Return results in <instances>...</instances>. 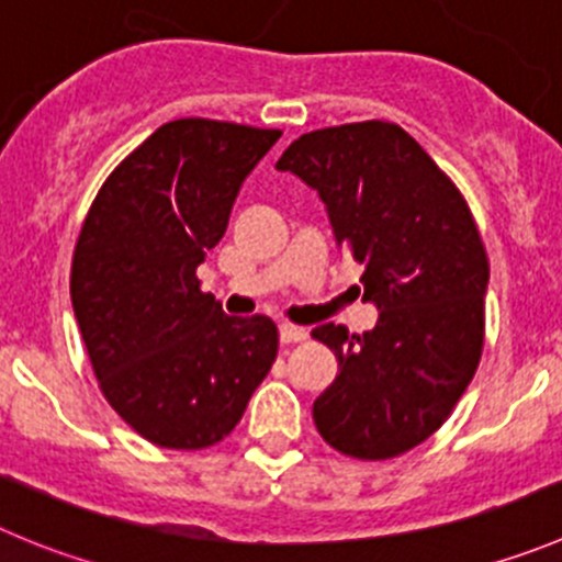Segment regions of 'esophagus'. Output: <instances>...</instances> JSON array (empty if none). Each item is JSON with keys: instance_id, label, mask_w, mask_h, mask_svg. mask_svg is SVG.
<instances>
[{"instance_id": "obj_1", "label": "esophagus", "mask_w": 562, "mask_h": 562, "mask_svg": "<svg viewBox=\"0 0 562 562\" xmlns=\"http://www.w3.org/2000/svg\"><path fill=\"white\" fill-rule=\"evenodd\" d=\"M307 338L305 327H296V324H280V340L282 344H299V340Z\"/></svg>"}]
</instances>
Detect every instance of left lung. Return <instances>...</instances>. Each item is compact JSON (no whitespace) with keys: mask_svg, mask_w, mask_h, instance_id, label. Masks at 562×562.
<instances>
[{"mask_svg":"<svg viewBox=\"0 0 562 562\" xmlns=\"http://www.w3.org/2000/svg\"><path fill=\"white\" fill-rule=\"evenodd\" d=\"M280 171L316 188L340 249L363 269L380 322L322 324L338 358L313 402L329 447L387 460L427 440L469 387L485 344L487 255L463 193L400 124L358 122L293 140Z\"/></svg>","mask_w":562,"mask_h":562,"instance_id":"left-lung-1","label":"left lung"}]
</instances>
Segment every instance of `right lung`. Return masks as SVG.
Instances as JSON below:
<instances>
[{
    "label": "right lung",
    "instance_id": "obj_1",
    "mask_svg": "<svg viewBox=\"0 0 562 562\" xmlns=\"http://www.w3.org/2000/svg\"><path fill=\"white\" fill-rule=\"evenodd\" d=\"M280 130L157 127L104 180L71 260V305L104 400L149 443L227 438L277 358L269 316H224L196 269Z\"/></svg>",
    "mask_w": 562,
    "mask_h": 562
}]
</instances>
